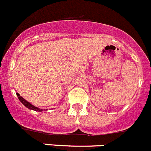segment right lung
<instances>
[{
  "label": "right lung",
  "mask_w": 151,
  "mask_h": 151,
  "mask_svg": "<svg viewBox=\"0 0 151 151\" xmlns=\"http://www.w3.org/2000/svg\"><path fill=\"white\" fill-rule=\"evenodd\" d=\"M17 97H18V99H20V102H21L22 103H23V105H24L26 107V108H29V109H31V110H34V111H43V110L40 109V108H37V107L34 106L33 105H32V104H31V103H29V102H27V101H26V99H23V98L22 97V96H20L19 93H17Z\"/></svg>",
  "instance_id": "add662e5"
}]
</instances>
